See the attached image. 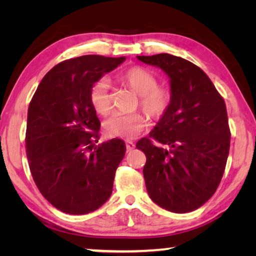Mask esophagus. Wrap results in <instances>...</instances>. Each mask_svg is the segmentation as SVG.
I'll list each match as a JSON object with an SVG mask.
<instances>
[{"instance_id":"esophagus-1","label":"esophagus","mask_w":256,"mask_h":256,"mask_svg":"<svg viewBox=\"0 0 256 256\" xmlns=\"http://www.w3.org/2000/svg\"><path fill=\"white\" fill-rule=\"evenodd\" d=\"M126 148H127L128 152H132L135 148V143L132 141H126Z\"/></svg>"}]
</instances>
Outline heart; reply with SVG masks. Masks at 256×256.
I'll list each match as a JSON object with an SVG mask.
<instances>
[{"label": "heart", "instance_id": "1", "mask_svg": "<svg viewBox=\"0 0 256 256\" xmlns=\"http://www.w3.org/2000/svg\"><path fill=\"white\" fill-rule=\"evenodd\" d=\"M120 80L138 96L140 106L149 116L160 118L166 113L171 104V92L166 86L157 85L155 74L144 68L134 66L121 73ZM90 100L99 114L110 110V80H96L90 90ZM148 124L146 118L141 113H115L104 121V132L110 138L132 140L143 132Z\"/></svg>", "mask_w": 256, "mask_h": 256}]
</instances>
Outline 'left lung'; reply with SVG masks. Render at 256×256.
I'll list each match as a JSON object with an SVG mask.
<instances>
[{
	"instance_id": "obj_1",
	"label": "left lung",
	"mask_w": 256,
	"mask_h": 256,
	"mask_svg": "<svg viewBox=\"0 0 256 256\" xmlns=\"http://www.w3.org/2000/svg\"><path fill=\"white\" fill-rule=\"evenodd\" d=\"M169 76L171 104L136 148L146 154V191L174 213L204 205L219 186L230 152L225 101L200 68L177 56H138Z\"/></svg>"
}]
</instances>
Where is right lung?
I'll use <instances>...</instances> for the list:
<instances>
[{"mask_svg":"<svg viewBox=\"0 0 256 256\" xmlns=\"http://www.w3.org/2000/svg\"><path fill=\"white\" fill-rule=\"evenodd\" d=\"M124 57L82 56L48 71L28 110L26 157L38 190L68 214H86L110 197L126 144L120 138L96 144L100 121L90 90Z\"/></svg>","mask_w":256,"mask_h":256,"instance_id":"1","label":"right lung"}]
</instances>
